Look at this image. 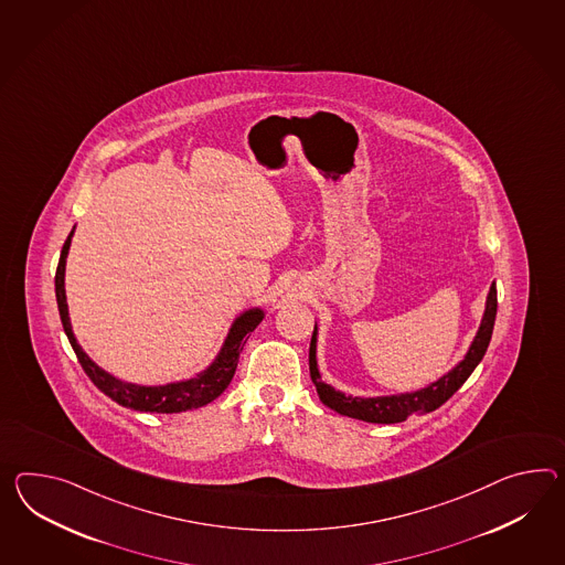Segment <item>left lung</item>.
Instances as JSON below:
<instances>
[{
    "instance_id": "obj_1",
    "label": "left lung",
    "mask_w": 565,
    "mask_h": 565,
    "mask_svg": "<svg viewBox=\"0 0 565 565\" xmlns=\"http://www.w3.org/2000/svg\"><path fill=\"white\" fill-rule=\"evenodd\" d=\"M495 308H498L495 284H492L490 291H488V298H486V310H483L480 329H478L473 341L469 344L468 353L455 365L454 370H449L445 375H440L437 382L425 385L416 392L392 394V396H373V398L347 396L343 392L334 390L331 384L322 382L320 372H318V329L315 324L308 361H310V377L317 385L318 398L322 404L332 408L334 413L343 414L349 418L365 420V423H375V425H394V423L406 420L411 414H427L437 411L440 404H445L461 385L466 384V380L486 355V349H488L490 339H492V331H494Z\"/></svg>"
}]
</instances>
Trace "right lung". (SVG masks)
I'll use <instances>...</instances> for the list:
<instances>
[{
	"instance_id": "obj_1",
	"label": "right lung",
	"mask_w": 565,
	"mask_h": 565,
	"mask_svg": "<svg viewBox=\"0 0 565 565\" xmlns=\"http://www.w3.org/2000/svg\"><path fill=\"white\" fill-rule=\"evenodd\" d=\"M73 233H75V228L71 231L65 245H63L58 267H56V303H58V315H61L65 334H67L71 347H73L75 355L82 363L83 372L89 375V380L108 398L118 402L125 408H132V411H140V413H185V411H195L200 406H206L207 402L218 398L233 380L238 355L247 343L248 332H253L259 327V322L265 318V310L263 308H248L243 315L234 318L218 355L214 358V361L207 365L204 372L195 373L190 380L171 382V384L166 385H138L122 382L106 370H102L96 361L83 351L82 344L77 343L73 329H71L70 308H67V296H65V265H67Z\"/></svg>"
}]
</instances>
